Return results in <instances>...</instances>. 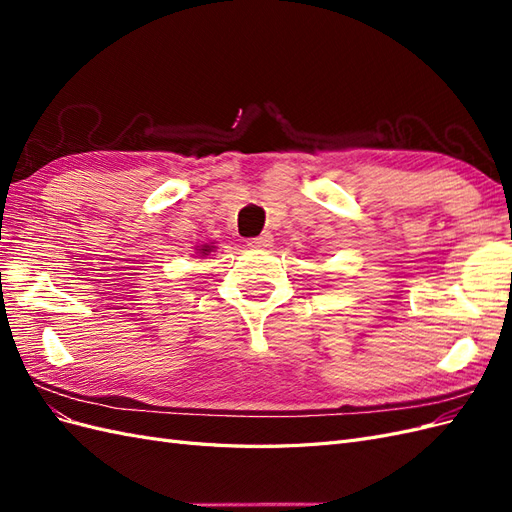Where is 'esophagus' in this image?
<instances>
[{"label":"esophagus","mask_w":512,"mask_h":512,"mask_svg":"<svg viewBox=\"0 0 512 512\" xmlns=\"http://www.w3.org/2000/svg\"><path fill=\"white\" fill-rule=\"evenodd\" d=\"M247 245L250 247H258V250H265V247H271L273 245V237L269 235V232H262L260 237H254L247 241Z\"/></svg>","instance_id":"1"}]
</instances>
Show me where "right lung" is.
<instances>
[{
    "label": "right lung",
    "mask_w": 512,
    "mask_h": 512,
    "mask_svg": "<svg viewBox=\"0 0 512 512\" xmlns=\"http://www.w3.org/2000/svg\"><path fill=\"white\" fill-rule=\"evenodd\" d=\"M211 250H213V245H203V247H200V254L205 256V254H209Z\"/></svg>",
    "instance_id": "add662e5"
}]
</instances>
